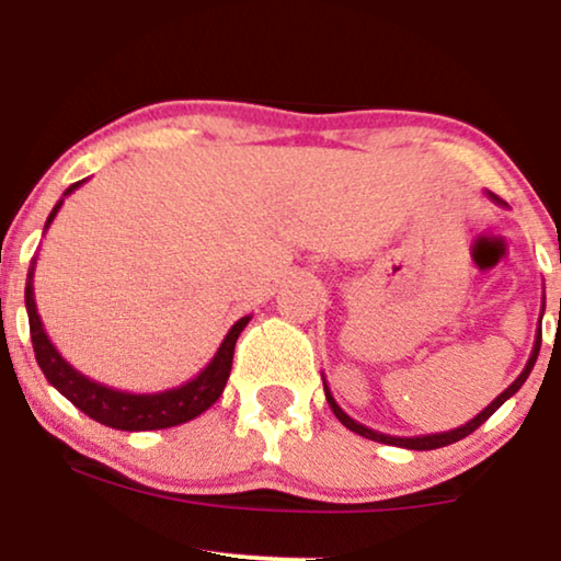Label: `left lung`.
I'll return each mask as SVG.
<instances>
[{"instance_id": "1", "label": "left lung", "mask_w": 561, "mask_h": 561, "mask_svg": "<svg viewBox=\"0 0 561 561\" xmlns=\"http://www.w3.org/2000/svg\"><path fill=\"white\" fill-rule=\"evenodd\" d=\"M485 195L491 197L493 203H499V205H501V199L495 197L493 192H485ZM543 306H546V295H543ZM540 317H543V313H540ZM538 353H540V330H538V334H536V343H533L530 358H527L525 369L519 371V377L514 379V382L508 385V388H506L504 392H501L499 398H493V401L488 403L485 409H482L480 414L474 416V420H469L467 424H461V427L446 430V433H433V435H414V437H398V435H385V433H377V430H371V427H366V424L356 422V420H353V416H347L345 411L340 409L337 401H334V396H332V392H330V385H327V379H324V396H327V403H330V409L334 411V416H337V420L343 422L347 430H353V433H356V435H362V437H369V440H375V443H385V446H398V448H409V450H433V448L450 446V443H456V440H461V437L472 435L474 430H478L482 422H485V420H491V416L495 414V409H501V405H504V403L508 401V398L514 396V392H517L519 388H523V385H525V379L530 377L533 366H536V358H538Z\"/></svg>"}]
</instances>
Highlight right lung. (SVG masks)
Wrapping results in <instances>:
<instances>
[{
  "mask_svg": "<svg viewBox=\"0 0 561 561\" xmlns=\"http://www.w3.org/2000/svg\"><path fill=\"white\" fill-rule=\"evenodd\" d=\"M87 182V179H83ZM83 182L70 184L62 197L57 199L53 214L47 216L44 231L49 229V224L55 221L57 210L62 208L66 197L70 192H76ZM34 272H36V259L31 261L28 268V282H25V311H28V327H31V343H34L36 362L42 366L44 377L53 385L57 392L68 398L76 409L83 411L87 416H92L94 422L105 424L113 430H126V433H147V430H165L184 424L195 416L208 411L210 405L218 401L224 388H227V379L231 371V358H234V345L240 332L248 327L250 317H242L240 321L231 324V330L224 337V343L218 345L216 356L205 364V369L197 377L186 379V382L176 385V388L158 390V392H126L115 390L111 385H102L96 379L81 375L73 364H68L62 358V353L57 351L49 340L47 330H44L42 317L36 311V298H34Z\"/></svg>",
  "mask_w": 561,
  "mask_h": 561,
  "instance_id": "1",
  "label": "right lung"
}]
</instances>
